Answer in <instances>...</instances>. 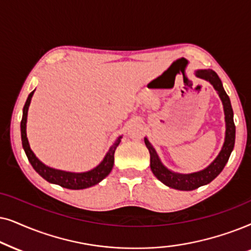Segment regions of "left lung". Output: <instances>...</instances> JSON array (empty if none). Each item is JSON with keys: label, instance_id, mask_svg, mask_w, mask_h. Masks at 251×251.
Wrapping results in <instances>:
<instances>
[{"label": "left lung", "instance_id": "left-lung-1", "mask_svg": "<svg viewBox=\"0 0 251 251\" xmlns=\"http://www.w3.org/2000/svg\"><path fill=\"white\" fill-rule=\"evenodd\" d=\"M195 75L198 78L206 80V81L211 83L217 94L219 95L220 100H222L224 113H225L226 131L224 145L218 156L212 160V163H210L205 169L201 170V171L186 173V175L185 173L173 172L163 164L155 148L149 142V140L145 138V143L150 153V169H151L153 176L160 182L164 183V185L178 190H194L199 188V187L208 185V183L211 182L223 171V169L225 168L235 143V125L234 120H233V109L232 105H230L228 95L226 94L225 89L223 87L222 80L219 79L218 75L215 71H212V70H198L195 72Z\"/></svg>", "mask_w": 251, "mask_h": 251}]
</instances>
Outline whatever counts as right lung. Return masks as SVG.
I'll list each match as a JSON object with an SVG mask.
<instances>
[{
    "label": "right lung",
    "mask_w": 251,
    "mask_h": 251,
    "mask_svg": "<svg viewBox=\"0 0 251 251\" xmlns=\"http://www.w3.org/2000/svg\"><path fill=\"white\" fill-rule=\"evenodd\" d=\"M35 89L31 94L28 95L27 100H26L24 109H23V118L21 122V134H22V145L23 149L27 156L28 162L31 163L33 169L42 176L43 179L50 183H55V185L62 186L68 189H85L89 188V187L98 185L101 182L105 176L111 172L113 168V162H115V151L117 147L122 141L123 136L120 135L118 139L116 140L115 143L110 147V149L106 152L104 158L96 168L89 170L86 172H69L63 171V170H57L50 168V166L43 164L35 153L32 151L31 147H29L27 135H26V123H27V112L29 104H31L32 96L34 94Z\"/></svg>",
    "instance_id": "right-lung-1"
}]
</instances>
